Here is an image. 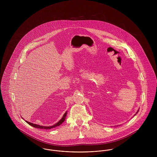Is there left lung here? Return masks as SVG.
Segmentation results:
<instances>
[{
    "label": "left lung",
    "mask_w": 157,
    "mask_h": 157,
    "mask_svg": "<svg viewBox=\"0 0 157 157\" xmlns=\"http://www.w3.org/2000/svg\"><path fill=\"white\" fill-rule=\"evenodd\" d=\"M138 111H139V110H138V111H137V112H136V113H135V115H136V113H138Z\"/></svg>",
    "instance_id": "obj_1"
}]
</instances>
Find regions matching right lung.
Listing matches in <instances>:
<instances>
[{
  "instance_id": "1",
  "label": "right lung",
  "mask_w": 157,
  "mask_h": 157,
  "mask_svg": "<svg viewBox=\"0 0 157 157\" xmlns=\"http://www.w3.org/2000/svg\"><path fill=\"white\" fill-rule=\"evenodd\" d=\"M67 115V111L64 113V115H63L62 118H61V119H60V120H59L57 123H56V124H54V125L51 126H40V125L37 124H34V123H30V122H29V121H26V120H25V121H26L28 124H29L30 126H32L33 127L36 128H39V129H52V128H56V127L59 126H60V124H62L64 122V121H65V118H66Z\"/></svg>"
}]
</instances>
